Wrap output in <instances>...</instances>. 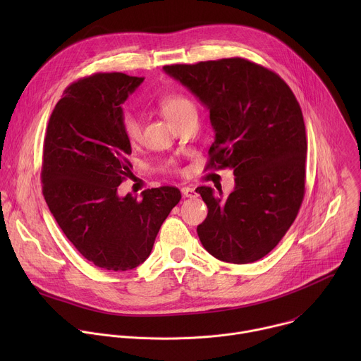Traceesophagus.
Listing matches in <instances>:
<instances>
[{
    "mask_svg": "<svg viewBox=\"0 0 361 361\" xmlns=\"http://www.w3.org/2000/svg\"><path fill=\"white\" fill-rule=\"evenodd\" d=\"M181 192H183L184 197H188V198L197 197V192H195V190H194L192 187H183V188H181Z\"/></svg>",
    "mask_w": 361,
    "mask_h": 361,
    "instance_id": "esophagus-1",
    "label": "esophagus"
}]
</instances>
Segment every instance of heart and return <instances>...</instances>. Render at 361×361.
<instances>
[{
	"mask_svg": "<svg viewBox=\"0 0 361 361\" xmlns=\"http://www.w3.org/2000/svg\"><path fill=\"white\" fill-rule=\"evenodd\" d=\"M160 109L163 111V114L173 123L177 124L181 120H184L185 117L191 116V114H197L194 102L180 94V92H171L164 95L160 99ZM121 130L126 134V137L130 141H137L141 135V123L138 120V117L128 109H124L121 113ZM166 167H173L174 161H166L164 163Z\"/></svg>",
	"mask_w": 361,
	"mask_h": 361,
	"instance_id": "heart-1",
	"label": "heart"
}]
</instances>
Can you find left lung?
Returning <instances> with one entry per match:
<instances>
[{
	"label": "left lung",
	"instance_id": "1",
	"mask_svg": "<svg viewBox=\"0 0 361 361\" xmlns=\"http://www.w3.org/2000/svg\"><path fill=\"white\" fill-rule=\"evenodd\" d=\"M210 111L214 142L205 169H231L230 195L195 191L209 214L197 234L216 259H263L294 223L305 191L307 138L298 101L274 71L244 59L166 66Z\"/></svg>",
	"mask_w": 361,
	"mask_h": 361
}]
</instances>
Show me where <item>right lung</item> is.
Returning a JSON list of instances; mask_svg holds the SVG:
<instances>
[{
    "mask_svg": "<svg viewBox=\"0 0 361 361\" xmlns=\"http://www.w3.org/2000/svg\"><path fill=\"white\" fill-rule=\"evenodd\" d=\"M142 81L123 73L80 78L64 90L44 138L41 181L51 214L88 262L111 271L147 260L181 200L170 185L148 188L140 200L117 191L133 176L121 104Z\"/></svg>",
    "mask_w": 361,
    "mask_h": 361,
    "instance_id": "add662e5",
    "label": "right lung"
}]
</instances>
